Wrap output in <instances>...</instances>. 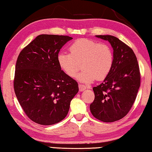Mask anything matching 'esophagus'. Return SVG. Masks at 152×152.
<instances>
[{"label": "esophagus", "instance_id": "34e87169", "mask_svg": "<svg viewBox=\"0 0 152 152\" xmlns=\"http://www.w3.org/2000/svg\"><path fill=\"white\" fill-rule=\"evenodd\" d=\"M78 87H79V91H84L85 89H86L87 88V86H85V85H82V84H79Z\"/></svg>", "mask_w": 152, "mask_h": 152}]
</instances>
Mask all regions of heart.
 I'll list each match as a JSON object with an SVG mask.
<instances>
[{
	"label": "heart",
	"instance_id": "heart-1",
	"mask_svg": "<svg viewBox=\"0 0 152 152\" xmlns=\"http://www.w3.org/2000/svg\"><path fill=\"white\" fill-rule=\"evenodd\" d=\"M69 54L61 52L58 55L60 67L73 78L80 69L83 70L77 78L80 82L89 83L96 79L103 80L109 75L114 65V53L110 45L94 40L80 38L69 48Z\"/></svg>",
	"mask_w": 152,
	"mask_h": 152
}]
</instances>
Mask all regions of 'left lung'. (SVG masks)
Wrapping results in <instances>:
<instances>
[{
	"label": "left lung",
	"mask_w": 152,
	"mask_h": 152,
	"mask_svg": "<svg viewBox=\"0 0 152 152\" xmlns=\"http://www.w3.org/2000/svg\"><path fill=\"white\" fill-rule=\"evenodd\" d=\"M108 40L114 50V65L103 83L93 87L95 98L90 111L96 118L111 123L123 118L135 101L140 73L134 51L115 36H96Z\"/></svg>",
	"instance_id": "8db88e82"
}]
</instances>
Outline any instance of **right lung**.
I'll use <instances>...</instances> for the list:
<instances>
[{
	"label": "right lung",
	"instance_id": "right-lung-1",
	"mask_svg": "<svg viewBox=\"0 0 152 152\" xmlns=\"http://www.w3.org/2000/svg\"><path fill=\"white\" fill-rule=\"evenodd\" d=\"M72 39L68 36L41 34L18 55L14 91L23 111L34 123H59L67 116L70 102L78 93V83L58 63L60 50Z\"/></svg>",
	"mask_w": 152,
	"mask_h": 152
}]
</instances>
